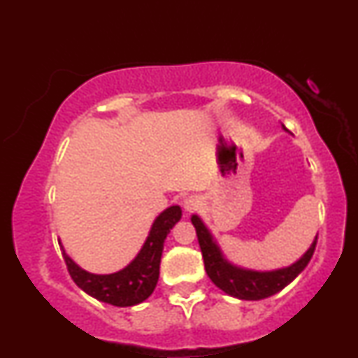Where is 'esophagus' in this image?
Here are the masks:
<instances>
[{"label": "esophagus", "mask_w": 358, "mask_h": 358, "mask_svg": "<svg viewBox=\"0 0 358 358\" xmlns=\"http://www.w3.org/2000/svg\"><path fill=\"white\" fill-rule=\"evenodd\" d=\"M183 207H185V210L187 212H193V210H196V208L200 207V200L196 199V196H188V199H185V202H183Z\"/></svg>", "instance_id": "1"}]
</instances>
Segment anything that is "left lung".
Listing matches in <instances>:
<instances>
[{
  "instance_id": "1",
  "label": "left lung",
  "mask_w": 358,
  "mask_h": 358,
  "mask_svg": "<svg viewBox=\"0 0 358 358\" xmlns=\"http://www.w3.org/2000/svg\"><path fill=\"white\" fill-rule=\"evenodd\" d=\"M192 224L195 225L196 237H199L200 249H202L205 271H207L208 278L222 291L239 299H264L279 293L282 287L289 285L306 268L308 262L313 257L316 241H318V237H316L305 256L299 259L298 262H294L293 266H289V268L269 271V273H257V271L241 269L229 264L222 257L219 248L213 242L210 232L207 231L202 220L196 215H193Z\"/></svg>"
}]
</instances>
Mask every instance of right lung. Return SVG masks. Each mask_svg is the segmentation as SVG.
<instances>
[{"instance_id": "obj_1", "label": "right lung", "mask_w": 358, "mask_h": 358, "mask_svg": "<svg viewBox=\"0 0 358 358\" xmlns=\"http://www.w3.org/2000/svg\"><path fill=\"white\" fill-rule=\"evenodd\" d=\"M180 219H182V208L178 205L166 208L155 220L138 257L127 268L114 274H90L80 269L64 250L62 254L69 274L80 289L99 301L109 303L113 306L138 305L150 298L155 291L159 278V262H162L165 239Z\"/></svg>"}]
</instances>
